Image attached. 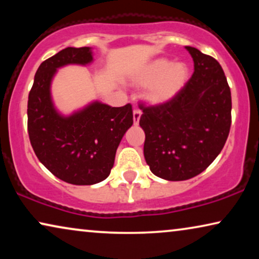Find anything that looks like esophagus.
I'll return each mask as SVG.
<instances>
[{"label": "esophagus", "instance_id": "obj_1", "mask_svg": "<svg viewBox=\"0 0 259 259\" xmlns=\"http://www.w3.org/2000/svg\"><path fill=\"white\" fill-rule=\"evenodd\" d=\"M140 116H141V112L139 111V109H134V111H133V122H134V125H136V126L139 125Z\"/></svg>", "mask_w": 259, "mask_h": 259}]
</instances>
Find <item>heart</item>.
Segmentation results:
<instances>
[{"instance_id":"obj_1","label":"heart","mask_w":259,"mask_h":259,"mask_svg":"<svg viewBox=\"0 0 259 259\" xmlns=\"http://www.w3.org/2000/svg\"><path fill=\"white\" fill-rule=\"evenodd\" d=\"M189 80V68L185 63L166 59H157L137 74L134 82L147 87L145 101L151 106H164L178 97Z\"/></svg>"}]
</instances>
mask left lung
<instances>
[{"label": "left lung", "instance_id": "8db88e82", "mask_svg": "<svg viewBox=\"0 0 259 259\" xmlns=\"http://www.w3.org/2000/svg\"><path fill=\"white\" fill-rule=\"evenodd\" d=\"M194 72L178 97L158 107H144V155L159 178H193L218 157L231 126V92L217 60L186 46Z\"/></svg>", "mask_w": 259, "mask_h": 259}]
</instances>
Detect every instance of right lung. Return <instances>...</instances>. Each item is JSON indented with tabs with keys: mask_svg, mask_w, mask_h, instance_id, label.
I'll list each match as a JSON object with an SVG mask.
<instances>
[{
	"mask_svg": "<svg viewBox=\"0 0 259 259\" xmlns=\"http://www.w3.org/2000/svg\"><path fill=\"white\" fill-rule=\"evenodd\" d=\"M91 47H67L38 67L28 97V133L38 160L53 175L73 185L105 180L114 165L120 141L133 125L132 106L112 107L94 100L62 114L52 97L58 69L93 62Z\"/></svg>",
	"mask_w": 259,
	"mask_h": 259,
	"instance_id": "obj_1",
	"label": "right lung"
}]
</instances>
